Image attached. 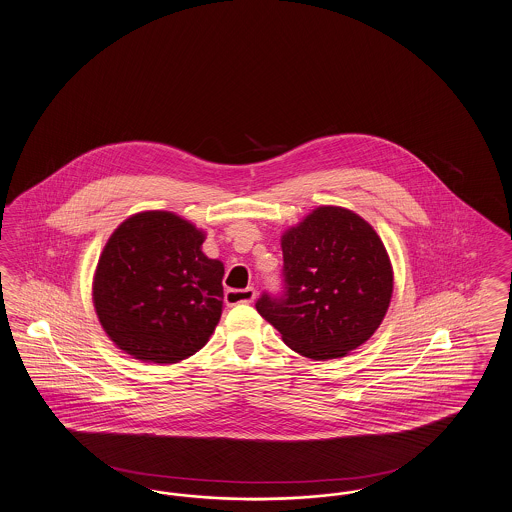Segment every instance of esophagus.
<instances>
[{
  "label": "esophagus",
  "instance_id": "obj_1",
  "mask_svg": "<svg viewBox=\"0 0 512 512\" xmlns=\"http://www.w3.org/2000/svg\"><path fill=\"white\" fill-rule=\"evenodd\" d=\"M254 298H256V291H254L252 287H246V289H241V291L231 289V291L225 293V302H227L229 306H235V304H250V302H254Z\"/></svg>",
  "mask_w": 512,
  "mask_h": 512
}]
</instances>
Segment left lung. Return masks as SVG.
Wrapping results in <instances>:
<instances>
[{
	"instance_id": "1",
	"label": "left lung",
	"mask_w": 512,
	"mask_h": 512,
	"mask_svg": "<svg viewBox=\"0 0 512 512\" xmlns=\"http://www.w3.org/2000/svg\"><path fill=\"white\" fill-rule=\"evenodd\" d=\"M281 248L285 291L260 296V316L312 360L364 345L393 295L391 260L374 227L347 208L320 206L283 233Z\"/></svg>"
}]
</instances>
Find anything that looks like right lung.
I'll use <instances>...</instances> for the list:
<instances>
[{"label":"right lung","mask_w":512,"mask_h":512,"mask_svg":"<svg viewBox=\"0 0 512 512\" xmlns=\"http://www.w3.org/2000/svg\"><path fill=\"white\" fill-rule=\"evenodd\" d=\"M206 235L171 212H140L109 237L92 298L117 349L136 360L175 364L202 349L223 308L219 260L202 252Z\"/></svg>","instance_id":"add662e5"}]
</instances>
